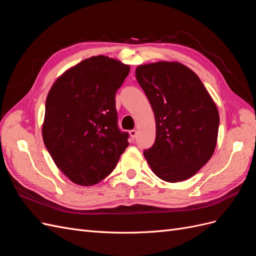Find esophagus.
I'll return each instance as SVG.
<instances>
[{
	"label": "esophagus",
	"instance_id": "obj_1",
	"mask_svg": "<svg viewBox=\"0 0 256 256\" xmlns=\"http://www.w3.org/2000/svg\"><path fill=\"white\" fill-rule=\"evenodd\" d=\"M129 134H130L131 138H132V140H134V138H136V134H138V131H136V129H132V130H130V131H129Z\"/></svg>",
	"mask_w": 256,
	"mask_h": 256
}]
</instances>
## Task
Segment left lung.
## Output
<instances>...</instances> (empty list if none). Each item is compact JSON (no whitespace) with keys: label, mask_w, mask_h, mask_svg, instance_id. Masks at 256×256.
<instances>
[{"label":"left lung","mask_w":256,"mask_h":256,"mask_svg":"<svg viewBox=\"0 0 256 256\" xmlns=\"http://www.w3.org/2000/svg\"><path fill=\"white\" fill-rule=\"evenodd\" d=\"M136 78L152 106L156 140L144 157L162 180H188L212 158L219 112L194 72L178 62L160 60L136 69Z\"/></svg>","instance_id":"8db88e82"}]
</instances>
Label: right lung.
<instances>
[{"mask_svg":"<svg viewBox=\"0 0 256 256\" xmlns=\"http://www.w3.org/2000/svg\"><path fill=\"white\" fill-rule=\"evenodd\" d=\"M129 72L120 60L92 56L67 69L48 92L44 143L54 164L76 184L102 182L129 145L115 108V94Z\"/></svg>","mask_w":256,"mask_h":256,"instance_id":"right-lung-1","label":"right lung"}]
</instances>
